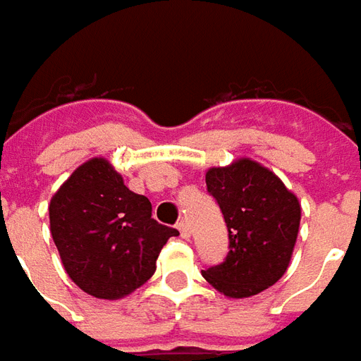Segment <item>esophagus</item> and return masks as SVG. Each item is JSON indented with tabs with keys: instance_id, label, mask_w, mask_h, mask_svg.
<instances>
[{
	"instance_id": "34e87169",
	"label": "esophagus",
	"mask_w": 361,
	"mask_h": 361,
	"mask_svg": "<svg viewBox=\"0 0 361 361\" xmlns=\"http://www.w3.org/2000/svg\"><path fill=\"white\" fill-rule=\"evenodd\" d=\"M176 229L180 231V237H185V239H188V237H190V231H188V224H186L185 219H180V221L176 224Z\"/></svg>"
}]
</instances>
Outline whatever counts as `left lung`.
Listing matches in <instances>:
<instances>
[{"label":"left lung","mask_w":361,"mask_h":361,"mask_svg":"<svg viewBox=\"0 0 361 361\" xmlns=\"http://www.w3.org/2000/svg\"><path fill=\"white\" fill-rule=\"evenodd\" d=\"M206 186L226 219L229 252L202 276L227 298H250L274 286L290 267L298 239V198L250 159L209 169Z\"/></svg>","instance_id":"left-lung-1"}]
</instances>
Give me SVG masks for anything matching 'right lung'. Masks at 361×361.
<instances>
[{"label": "right lung", "mask_w": 361, "mask_h": 361, "mask_svg": "<svg viewBox=\"0 0 361 361\" xmlns=\"http://www.w3.org/2000/svg\"><path fill=\"white\" fill-rule=\"evenodd\" d=\"M50 231L63 268L99 299H120L145 283L173 227L152 217V202L132 192L101 157L87 161L50 200Z\"/></svg>", "instance_id": "add662e5"}]
</instances>
